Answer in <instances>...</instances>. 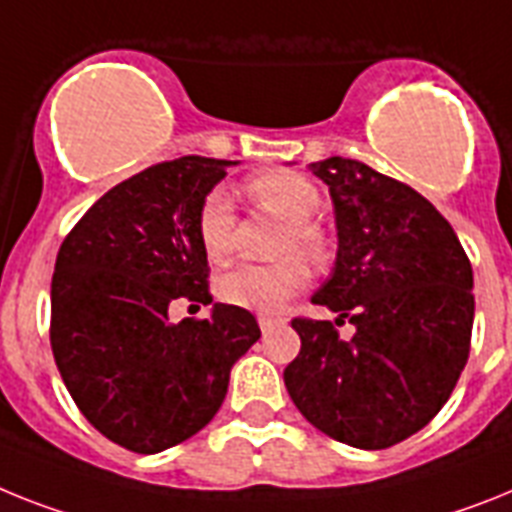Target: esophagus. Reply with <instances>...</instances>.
<instances>
[{
	"label": "esophagus",
	"mask_w": 512,
	"mask_h": 512,
	"mask_svg": "<svg viewBox=\"0 0 512 512\" xmlns=\"http://www.w3.org/2000/svg\"><path fill=\"white\" fill-rule=\"evenodd\" d=\"M257 322H260V330H263V333H268V330H273L278 325V322H281V317H276V315H257Z\"/></svg>",
	"instance_id": "obj_1"
}]
</instances>
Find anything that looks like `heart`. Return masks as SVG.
Listing matches in <instances>:
<instances>
[{
  "mask_svg": "<svg viewBox=\"0 0 512 512\" xmlns=\"http://www.w3.org/2000/svg\"><path fill=\"white\" fill-rule=\"evenodd\" d=\"M247 195L257 208L286 221V231L278 244L281 255L302 251L312 263L328 260V236L312 221V216L320 210V192L307 176L296 171H263L249 179ZM197 239L210 263L221 265L234 255L236 216L234 205L223 190H213L200 205ZM303 258L283 257L270 265H236L218 278V299L252 312H270L281 307L289 296L307 286L309 265Z\"/></svg>",
  "mask_w": 512,
  "mask_h": 512,
  "instance_id": "b5f03b06",
  "label": "heart"
}]
</instances>
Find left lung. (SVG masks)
<instances>
[{
  "mask_svg": "<svg viewBox=\"0 0 512 512\" xmlns=\"http://www.w3.org/2000/svg\"><path fill=\"white\" fill-rule=\"evenodd\" d=\"M312 171L330 187L338 226L336 268L312 302L338 320H291L302 349L283 382L328 437L390 448L435 419L466 367L474 273L453 226L409 184L341 156ZM346 316L349 342L335 330Z\"/></svg>",
  "mask_w": 512,
  "mask_h": 512,
  "instance_id": "left-lung-1",
  "label": "left lung"
}]
</instances>
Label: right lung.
Masks as SVG:
<instances>
[{"mask_svg": "<svg viewBox=\"0 0 512 512\" xmlns=\"http://www.w3.org/2000/svg\"><path fill=\"white\" fill-rule=\"evenodd\" d=\"M236 161L182 156L148 166L90 205L59 247L51 351L72 401L132 453H161L221 409L234 362L260 338L252 312L213 304L169 322L176 299L210 304L197 213Z\"/></svg>", "mask_w": 512, "mask_h": 512, "instance_id": "obj_1", "label": "right lung"}]
</instances>
